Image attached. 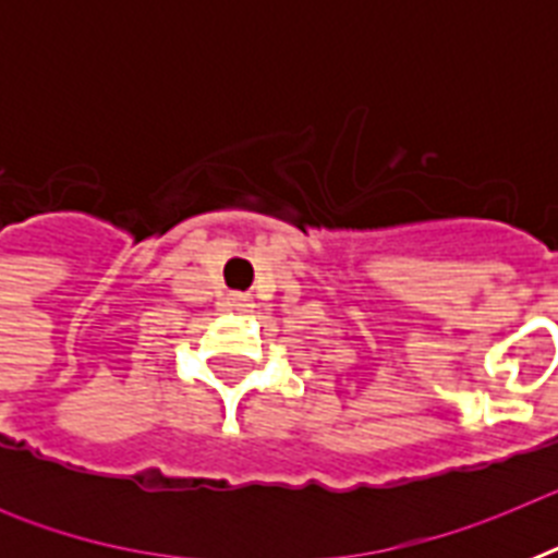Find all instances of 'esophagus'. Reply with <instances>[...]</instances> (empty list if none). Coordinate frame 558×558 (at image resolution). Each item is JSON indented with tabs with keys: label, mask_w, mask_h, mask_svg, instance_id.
Segmentation results:
<instances>
[{
	"label": "esophagus",
	"mask_w": 558,
	"mask_h": 558,
	"mask_svg": "<svg viewBox=\"0 0 558 558\" xmlns=\"http://www.w3.org/2000/svg\"><path fill=\"white\" fill-rule=\"evenodd\" d=\"M228 306H231V310H240V313H245V310L252 306V301H248L245 295H231L228 298Z\"/></svg>",
	"instance_id": "obj_1"
}]
</instances>
